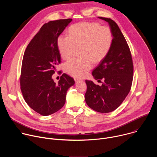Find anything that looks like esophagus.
<instances>
[{
  "label": "esophagus",
  "mask_w": 157,
  "mask_h": 157,
  "mask_svg": "<svg viewBox=\"0 0 157 157\" xmlns=\"http://www.w3.org/2000/svg\"><path fill=\"white\" fill-rule=\"evenodd\" d=\"M75 82H78L81 81V80H80V79H76V78H75Z\"/></svg>",
  "instance_id": "esophagus-1"
}]
</instances>
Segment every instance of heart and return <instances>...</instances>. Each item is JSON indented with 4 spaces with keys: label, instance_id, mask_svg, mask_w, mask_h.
<instances>
[{
    "label": "heart",
    "instance_id": "b5f03b06",
    "mask_svg": "<svg viewBox=\"0 0 157 157\" xmlns=\"http://www.w3.org/2000/svg\"><path fill=\"white\" fill-rule=\"evenodd\" d=\"M68 36L60 35L57 46L61 57L68 59L76 48H80L81 58L72 59L64 64V71L71 76L81 78L92 68L93 61H101L108 54L113 43L111 30L96 22H82L71 26Z\"/></svg>",
    "mask_w": 157,
    "mask_h": 157
}]
</instances>
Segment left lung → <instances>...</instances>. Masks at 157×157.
Wrapping results in <instances>:
<instances>
[{"label": "left lung", "instance_id": "1", "mask_svg": "<svg viewBox=\"0 0 157 157\" xmlns=\"http://www.w3.org/2000/svg\"><path fill=\"white\" fill-rule=\"evenodd\" d=\"M98 18L108 23L113 43L107 56L92 73L95 79H103L104 82L99 86L86 80L84 98L87 105L94 110L108 113L116 110L129 93L133 67L129 47L117 24L110 18Z\"/></svg>", "mask_w": 157, "mask_h": 157}]
</instances>
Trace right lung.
<instances>
[{"instance_id": "obj_1", "label": "right lung", "mask_w": 157, "mask_h": 157, "mask_svg": "<svg viewBox=\"0 0 157 157\" xmlns=\"http://www.w3.org/2000/svg\"><path fill=\"white\" fill-rule=\"evenodd\" d=\"M73 20L44 24L30 41L22 60L20 86L27 104L42 116L51 115L63 107L68 89L74 79L63 74L56 83L52 75L61 62L57 40Z\"/></svg>"}]
</instances>
